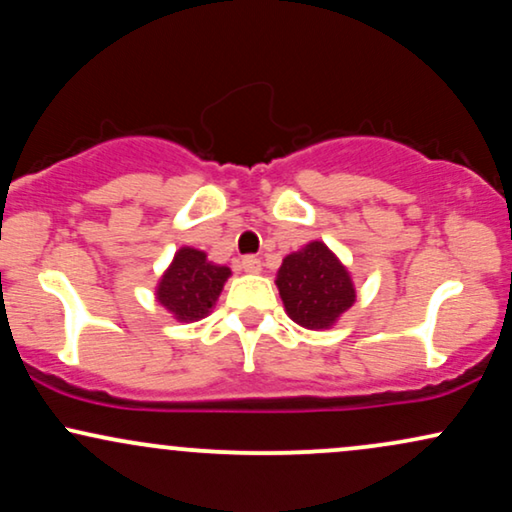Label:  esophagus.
<instances>
[{
	"label": "esophagus",
	"instance_id": "esophagus-1",
	"mask_svg": "<svg viewBox=\"0 0 512 512\" xmlns=\"http://www.w3.org/2000/svg\"><path fill=\"white\" fill-rule=\"evenodd\" d=\"M240 269H243V272H248V274H257L262 269L260 257H255V255L243 257V260H240Z\"/></svg>",
	"mask_w": 512,
	"mask_h": 512
}]
</instances>
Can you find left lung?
<instances>
[{"label":"left lung","mask_w":512,"mask_h":512,"mask_svg":"<svg viewBox=\"0 0 512 512\" xmlns=\"http://www.w3.org/2000/svg\"><path fill=\"white\" fill-rule=\"evenodd\" d=\"M276 286L286 313L305 330H330L356 301L349 272L320 240L284 257Z\"/></svg>","instance_id":"1"}]
</instances>
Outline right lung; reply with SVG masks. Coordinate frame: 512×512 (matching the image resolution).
I'll return each instance as SVG.
<instances>
[{"label": "right lung", "mask_w": 512, "mask_h": 512, "mask_svg": "<svg viewBox=\"0 0 512 512\" xmlns=\"http://www.w3.org/2000/svg\"><path fill=\"white\" fill-rule=\"evenodd\" d=\"M231 276V269L207 260V252L180 248L161 276L156 298L180 322H195L209 315Z\"/></svg>", "instance_id": "obj_1"}]
</instances>
